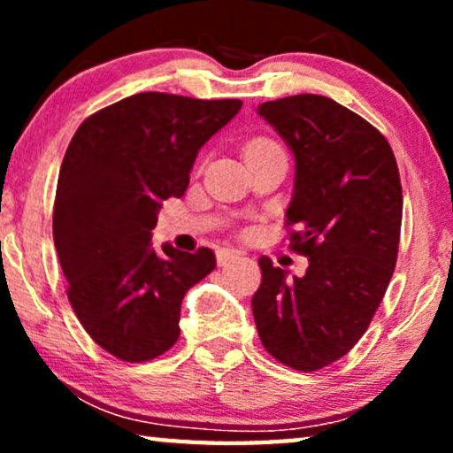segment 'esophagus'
<instances>
[{
    "label": "esophagus",
    "mask_w": 453,
    "mask_h": 453,
    "mask_svg": "<svg viewBox=\"0 0 453 453\" xmlns=\"http://www.w3.org/2000/svg\"><path fill=\"white\" fill-rule=\"evenodd\" d=\"M216 259H219V265H228L234 262V259H239V251L228 250V247H220V250L216 251Z\"/></svg>",
    "instance_id": "esophagus-1"
}]
</instances>
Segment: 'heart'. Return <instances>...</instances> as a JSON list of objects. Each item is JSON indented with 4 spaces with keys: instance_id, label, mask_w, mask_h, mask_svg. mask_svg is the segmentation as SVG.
Returning a JSON list of instances; mask_svg holds the SVG:
<instances>
[{
    "instance_id": "b5f03b06",
    "label": "heart",
    "mask_w": 453,
    "mask_h": 453,
    "mask_svg": "<svg viewBox=\"0 0 453 453\" xmlns=\"http://www.w3.org/2000/svg\"><path fill=\"white\" fill-rule=\"evenodd\" d=\"M272 150H282L280 146L276 144L274 140H268V138H257L247 144L245 148V154H251V152H272Z\"/></svg>"
}]
</instances>
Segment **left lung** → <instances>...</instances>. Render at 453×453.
Listing matches in <instances>:
<instances>
[{
  "instance_id": "8db88e82",
  "label": "left lung",
  "mask_w": 453,
  "mask_h": 453,
  "mask_svg": "<svg viewBox=\"0 0 453 453\" xmlns=\"http://www.w3.org/2000/svg\"><path fill=\"white\" fill-rule=\"evenodd\" d=\"M257 115L295 157L287 225L309 257L288 278L259 257L251 299L259 340L276 361L318 371L358 342L386 295L398 257L402 185L388 140L350 109L319 95L262 103Z\"/></svg>"
}]
</instances>
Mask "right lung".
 Returning <instances> with one entry per match:
<instances>
[{
    "mask_svg": "<svg viewBox=\"0 0 453 453\" xmlns=\"http://www.w3.org/2000/svg\"><path fill=\"white\" fill-rule=\"evenodd\" d=\"M241 101L140 92L90 115L67 146L53 239L67 299L98 346L127 363L157 358L179 338L188 290L216 268L212 250L154 251L152 228L189 185L200 148Z\"/></svg>",
    "mask_w": 453,
    "mask_h": 453,
    "instance_id": "right-lung-1",
    "label": "right lung"
}]
</instances>
